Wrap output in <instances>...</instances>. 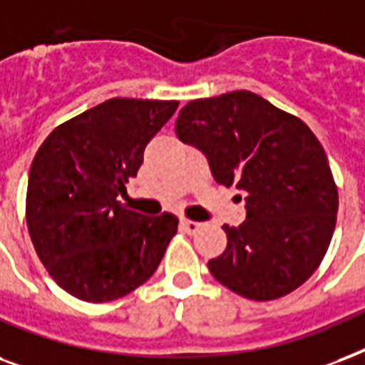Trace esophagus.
<instances>
[{
    "label": "esophagus",
    "instance_id": "1",
    "mask_svg": "<svg viewBox=\"0 0 365 365\" xmlns=\"http://www.w3.org/2000/svg\"><path fill=\"white\" fill-rule=\"evenodd\" d=\"M180 228H182L186 234H196L197 230L202 228V225L196 221H188V219H180Z\"/></svg>",
    "mask_w": 365,
    "mask_h": 365
}]
</instances>
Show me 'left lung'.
<instances>
[{
	"label": "left lung",
	"mask_w": 365,
	"mask_h": 365,
	"mask_svg": "<svg viewBox=\"0 0 365 365\" xmlns=\"http://www.w3.org/2000/svg\"><path fill=\"white\" fill-rule=\"evenodd\" d=\"M175 131L207 158L219 185L247 194L245 221L222 227L227 250L207 262L215 279L253 301L303 285L326 255L339 207L326 152L309 125L255 93L232 91L190 101Z\"/></svg>",
	"instance_id": "8db88e82"
}]
</instances>
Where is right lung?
<instances>
[{
	"label": "right lung",
	"instance_id": "1",
	"mask_svg": "<svg viewBox=\"0 0 365 365\" xmlns=\"http://www.w3.org/2000/svg\"><path fill=\"white\" fill-rule=\"evenodd\" d=\"M177 101L110 98L53 129L28 175L26 222L56 284L87 303L120 299L156 272L177 234L173 213L118 202Z\"/></svg>",
	"mask_w": 365,
	"mask_h": 365
}]
</instances>
